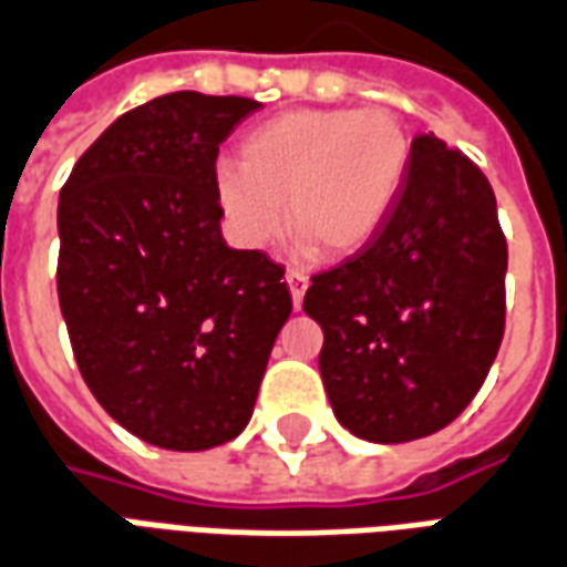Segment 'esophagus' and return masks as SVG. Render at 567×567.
I'll use <instances>...</instances> for the list:
<instances>
[{
  "label": "esophagus",
  "mask_w": 567,
  "mask_h": 567,
  "mask_svg": "<svg viewBox=\"0 0 567 567\" xmlns=\"http://www.w3.org/2000/svg\"><path fill=\"white\" fill-rule=\"evenodd\" d=\"M285 279H288V288H291V300H295V309L300 307V300L307 295V285L309 276L303 270H288L285 272Z\"/></svg>",
  "instance_id": "1"
}]
</instances>
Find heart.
<instances>
[{
	"label": "heart",
	"mask_w": 567,
	"mask_h": 567,
	"mask_svg": "<svg viewBox=\"0 0 567 567\" xmlns=\"http://www.w3.org/2000/svg\"><path fill=\"white\" fill-rule=\"evenodd\" d=\"M413 140L385 105L295 109L239 142V163L212 178L239 246L260 248L282 227L321 258H349L380 234L404 187Z\"/></svg>",
	"instance_id": "obj_1"
}]
</instances>
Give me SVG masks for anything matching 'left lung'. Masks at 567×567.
Here are the masks:
<instances>
[{
	"label": "left lung",
	"mask_w": 567,
	"mask_h": 567,
	"mask_svg": "<svg viewBox=\"0 0 567 567\" xmlns=\"http://www.w3.org/2000/svg\"><path fill=\"white\" fill-rule=\"evenodd\" d=\"M504 272L507 239L483 169L416 136L380 234L316 272L303 297L324 331L319 370L340 425L373 443L450 425L498 355Z\"/></svg>",
	"instance_id": "8db88e82"
}]
</instances>
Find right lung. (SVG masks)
Masks as SVG:
<instances>
[{"instance_id": "obj_1", "label": "right lung", "mask_w": 567, "mask_h": 567, "mask_svg": "<svg viewBox=\"0 0 567 567\" xmlns=\"http://www.w3.org/2000/svg\"><path fill=\"white\" fill-rule=\"evenodd\" d=\"M258 100L178 91L130 109L60 190L56 295L93 398L161 450L199 452L251 419L291 316L285 267L221 239L212 178Z\"/></svg>"}]
</instances>
